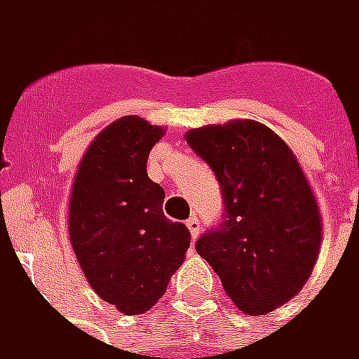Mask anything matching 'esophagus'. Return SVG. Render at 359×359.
<instances>
[{
  "label": "esophagus",
  "mask_w": 359,
  "mask_h": 359,
  "mask_svg": "<svg viewBox=\"0 0 359 359\" xmlns=\"http://www.w3.org/2000/svg\"><path fill=\"white\" fill-rule=\"evenodd\" d=\"M185 225H187V229H189V233H191V237H194V239H197V237H199V233H201V225H199V219L194 215V217H189L187 221H185Z\"/></svg>",
  "instance_id": "obj_1"
}]
</instances>
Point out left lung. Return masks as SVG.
<instances>
[{
    "label": "left lung",
    "mask_w": 359,
    "mask_h": 359,
    "mask_svg": "<svg viewBox=\"0 0 359 359\" xmlns=\"http://www.w3.org/2000/svg\"><path fill=\"white\" fill-rule=\"evenodd\" d=\"M185 140L215 172L225 221L196 251L235 306L263 316L302 290L322 245L318 201L297 156L257 120L189 130Z\"/></svg>",
    "instance_id": "8db88e82"
}]
</instances>
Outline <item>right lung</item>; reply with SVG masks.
<instances>
[{"label": "right lung", "mask_w": 359, "mask_h": 359, "mask_svg": "<svg viewBox=\"0 0 359 359\" xmlns=\"http://www.w3.org/2000/svg\"><path fill=\"white\" fill-rule=\"evenodd\" d=\"M165 130L122 116L88 144L69 197V239L90 288L136 316L163 297L191 235L163 215L162 185L146 162Z\"/></svg>", "instance_id": "obj_1"}]
</instances>
